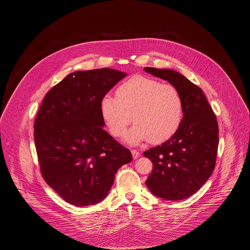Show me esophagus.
Segmentation results:
<instances>
[{"label":"esophagus","mask_w":250,"mask_h":250,"mask_svg":"<svg viewBox=\"0 0 250 250\" xmlns=\"http://www.w3.org/2000/svg\"><path fill=\"white\" fill-rule=\"evenodd\" d=\"M131 154H132L133 159H136V158H138V157L140 156V153H139L137 150H135V149H132V150H131Z\"/></svg>","instance_id":"esophagus-1"}]
</instances>
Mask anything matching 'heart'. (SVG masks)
<instances>
[{
    "instance_id": "obj_1",
    "label": "heart",
    "mask_w": 250,
    "mask_h": 250,
    "mask_svg": "<svg viewBox=\"0 0 250 250\" xmlns=\"http://www.w3.org/2000/svg\"><path fill=\"white\" fill-rule=\"evenodd\" d=\"M117 97L105 95L100 104L101 115L114 136H122L133 121L125 140L138 145L145 140L154 145L171 138L183 119V99L176 87L158 80L134 76L123 83Z\"/></svg>"
}]
</instances>
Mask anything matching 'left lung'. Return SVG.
Here are the masks:
<instances>
[{
  "instance_id": "obj_1",
  "label": "left lung",
  "mask_w": 250,
  "mask_h": 250,
  "mask_svg": "<svg viewBox=\"0 0 250 250\" xmlns=\"http://www.w3.org/2000/svg\"><path fill=\"white\" fill-rule=\"evenodd\" d=\"M146 72L168 81L183 99V119L177 132L144 153L153 164L146 184L161 199L180 201L194 195L216 165L219 126L201 88L172 69L145 67Z\"/></svg>"
}]
</instances>
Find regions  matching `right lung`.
<instances>
[{"label": "right lung", "mask_w": 250, "mask_h": 250, "mask_svg": "<svg viewBox=\"0 0 250 250\" xmlns=\"http://www.w3.org/2000/svg\"><path fill=\"white\" fill-rule=\"evenodd\" d=\"M126 73L111 68L75 71L45 95L34 142L45 182L67 203L84 207L109 194L130 151L103 127L100 104Z\"/></svg>", "instance_id": "add662e5"}]
</instances>
